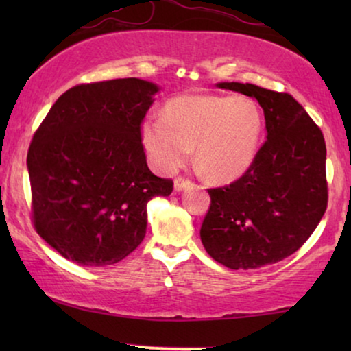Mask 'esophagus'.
<instances>
[{"label":"esophagus","instance_id":"esophagus-1","mask_svg":"<svg viewBox=\"0 0 351 351\" xmlns=\"http://www.w3.org/2000/svg\"><path fill=\"white\" fill-rule=\"evenodd\" d=\"M193 185V182L190 179H185V177H177L176 182H174V190L176 191H180L184 189H189V186Z\"/></svg>","mask_w":351,"mask_h":351}]
</instances>
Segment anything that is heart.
<instances>
[{
	"instance_id": "1",
	"label": "heart",
	"mask_w": 351,
	"mask_h": 351,
	"mask_svg": "<svg viewBox=\"0 0 351 351\" xmlns=\"http://www.w3.org/2000/svg\"><path fill=\"white\" fill-rule=\"evenodd\" d=\"M262 128L251 99L186 94L171 99L162 117L145 119L141 137L158 169L176 171L196 147V165L209 180L232 182L252 165Z\"/></svg>"
}]
</instances>
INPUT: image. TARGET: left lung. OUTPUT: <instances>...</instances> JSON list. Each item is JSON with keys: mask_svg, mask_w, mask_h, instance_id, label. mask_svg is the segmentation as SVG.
<instances>
[{"mask_svg": "<svg viewBox=\"0 0 351 351\" xmlns=\"http://www.w3.org/2000/svg\"><path fill=\"white\" fill-rule=\"evenodd\" d=\"M217 86L257 100L267 141L239 179L208 189L199 234L215 262L249 270L289 257L318 227L328 208L326 142L291 94L249 83Z\"/></svg>", "mask_w": 351, "mask_h": 351, "instance_id": "left-lung-1", "label": "left lung"}]
</instances>
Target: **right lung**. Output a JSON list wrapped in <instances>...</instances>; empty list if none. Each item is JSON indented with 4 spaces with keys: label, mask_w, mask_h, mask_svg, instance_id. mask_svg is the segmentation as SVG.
Here are the masks:
<instances>
[{
    "label": "right lung",
    "mask_w": 351,
    "mask_h": 351,
    "mask_svg": "<svg viewBox=\"0 0 351 351\" xmlns=\"http://www.w3.org/2000/svg\"><path fill=\"white\" fill-rule=\"evenodd\" d=\"M158 88L137 78L73 86L33 134L32 220L62 257L113 265L147 233V204L174 182L147 166L141 129Z\"/></svg>",
    "instance_id": "obj_1"
}]
</instances>
